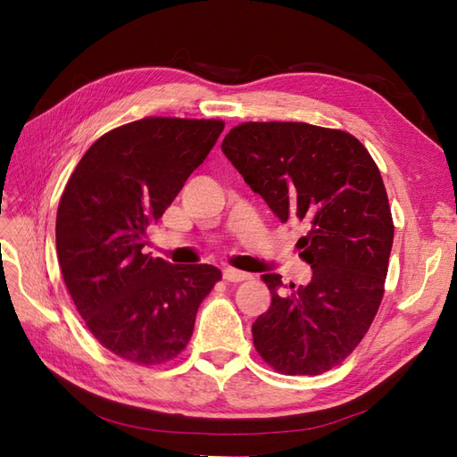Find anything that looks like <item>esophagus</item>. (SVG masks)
I'll return each mask as SVG.
<instances>
[{
    "instance_id": "esophagus-1",
    "label": "esophagus",
    "mask_w": 457,
    "mask_h": 457,
    "mask_svg": "<svg viewBox=\"0 0 457 457\" xmlns=\"http://www.w3.org/2000/svg\"><path fill=\"white\" fill-rule=\"evenodd\" d=\"M223 278L227 282H244V280H250L252 274L237 270V269H232V267H227V269H223Z\"/></svg>"
}]
</instances>
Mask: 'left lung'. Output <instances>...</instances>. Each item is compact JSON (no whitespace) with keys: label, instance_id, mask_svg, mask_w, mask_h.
I'll return each mask as SVG.
<instances>
[{"label":"left lung","instance_id":"1","mask_svg":"<svg viewBox=\"0 0 457 457\" xmlns=\"http://www.w3.org/2000/svg\"><path fill=\"white\" fill-rule=\"evenodd\" d=\"M220 150L282 223L301 220L297 247L312 269L307 286L282 294L252 326L262 361L286 376H318L362 341L383 299L393 247L389 198L376 162L347 131L303 121H245Z\"/></svg>","mask_w":457,"mask_h":457}]
</instances>
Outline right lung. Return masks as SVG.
<instances>
[{
  "instance_id": "1",
  "label": "right lung",
  "mask_w": 457,
  "mask_h": 457,
  "mask_svg": "<svg viewBox=\"0 0 457 457\" xmlns=\"http://www.w3.org/2000/svg\"><path fill=\"white\" fill-rule=\"evenodd\" d=\"M223 129L220 120H137L96 139L68 179L54 227L64 284L93 337L129 362L181 354L220 280L213 265H171L143 247Z\"/></svg>"
}]
</instances>
